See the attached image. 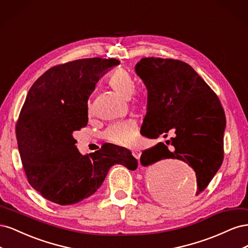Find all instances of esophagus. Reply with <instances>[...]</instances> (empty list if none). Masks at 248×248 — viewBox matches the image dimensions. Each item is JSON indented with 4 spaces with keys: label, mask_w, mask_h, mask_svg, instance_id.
I'll return each mask as SVG.
<instances>
[{
    "label": "esophagus",
    "mask_w": 248,
    "mask_h": 248,
    "mask_svg": "<svg viewBox=\"0 0 248 248\" xmlns=\"http://www.w3.org/2000/svg\"><path fill=\"white\" fill-rule=\"evenodd\" d=\"M131 153H132V155H133L134 158L140 159V150H138V149H133L132 151H131Z\"/></svg>",
    "instance_id": "obj_1"
}]
</instances>
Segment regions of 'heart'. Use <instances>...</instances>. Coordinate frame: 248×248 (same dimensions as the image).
<instances>
[{"label": "heart", "instance_id": "1", "mask_svg": "<svg viewBox=\"0 0 248 248\" xmlns=\"http://www.w3.org/2000/svg\"><path fill=\"white\" fill-rule=\"evenodd\" d=\"M108 85L118 95L128 98L136 90V81L131 74L125 69L119 68L112 71L108 78ZM90 111V109H89ZM139 131L138 123L132 119H127L108 126L103 137L111 144L130 147L137 140Z\"/></svg>", "mask_w": 248, "mask_h": 248}]
</instances>
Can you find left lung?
Here are the masks:
<instances>
[{"mask_svg":"<svg viewBox=\"0 0 248 248\" xmlns=\"http://www.w3.org/2000/svg\"><path fill=\"white\" fill-rule=\"evenodd\" d=\"M148 90L147 114L140 134L148 139L174 138L142 151L140 164L179 159L197 176V196L204 191L223 160L226 115L220 100L206 81L185 62L174 59L142 58L136 66ZM170 202H182L177 193Z\"/></svg>","mask_w":248,"mask_h":248,"instance_id":"8db88e82","label":"left lung"}]
</instances>
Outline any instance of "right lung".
Wrapping results in <instances>:
<instances>
[{"label":"right lung","instance_id":"right-lung-1","mask_svg":"<svg viewBox=\"0 0 248 248\" xmlns=\"http://www.w3.org/2000/svg\"><path fill=\"white\" fill-rule=\"evenodd\" d=\"M116 59H79L51 67L30 89L16 126L28 182L59 205H72L99 188L109 169L130 170L138 160L126 148L104 145L81 155L73 132L88 124V99L100 76Z\"/></svg>","mask_w":248,"mask_h":248}]
</instances>
